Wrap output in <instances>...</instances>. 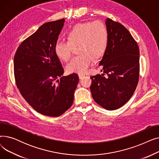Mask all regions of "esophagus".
I'll list each match as a JSON object with an SVG mask.
<instances>
[{"label":"esophagus","mask_w":159,"mask_h":159,"mask_svg":"<svg viewBox=\"0 0 159 159\" xmlns=\"http://www.w3.org/2000/svg\"><path fill=\"white\" fill-rule=\"evenodd\" d=\"M79 79H82L83 78H84L85 77V75L84 74H79Z\"/></svg>","instance_id":"obj_1"}]
</instances>
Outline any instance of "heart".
Here are the masks:
<instances>
[{
	"label": "heart",
	"mask_w": 159,
	"mask_h": 159,
	"mask_svg": "<svg viewBox=\"0 0 159 159\" xmlns=\"http://www.w3.org/2000/svg\"><path fill=\"white\" fill-rule=\"evenodd\" d=\"M66 40L55 44L54 52L65 62L71 58L73 48L78 55L66 66L68 73H84L92 65L95 58L104 55L108 45V31L105 24L99 20L75 25L66 33Z\"/></svg>",
	"instance_id": "b5f03b06"
}]
</instances>
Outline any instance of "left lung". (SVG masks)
Here are the masks:
<instances>
[{
	"mask_svg": "<svg viewBox=\"0 0 159 159\" xmlns=\"http://www.w3.org/2000/svg\"><path fill=\"white\" fill-rule=\"evenodd\" d=\"M106 25L108 45L99 62L104 73L91 76L90 90L98 105L107 110H115L129 101L138 84L139 49L122 24L107 19Z\"/></svg>",
	"mask_w": 159,
	"mask_h": 159,
	"instance_id": "8db88e82",
	"label": "left lung"
}]
</instances>
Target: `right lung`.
<instances>
[{"mask_svg": "<svg viewBox=\"0 0 159 159\" xmlns=\"http://www.w3.org/2000/svg\"><path fill=\"white\" fill-rule=\"evenodd\" d=\"M65 19L44 24L19 46L14 57L16 85L26 102L38 113L58 116L72 106L79 76L62 77L64 69L54 46Z\"/></svg>", "mask_w": 159, "mask_h": 159, "instance_id": "add662e5", "label": "right lung"}]
</instances>
